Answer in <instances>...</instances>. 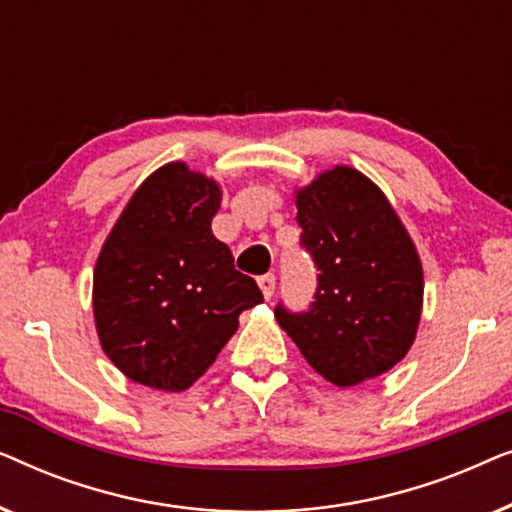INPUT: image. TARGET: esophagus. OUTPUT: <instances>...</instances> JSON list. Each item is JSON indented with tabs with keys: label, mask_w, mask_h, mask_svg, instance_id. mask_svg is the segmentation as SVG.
Instances as JSON below:
<instances>
[{
	"label": "esophagus",
	"mask_w": 512,
	"mask_h": 512,
	"mask_svg": "<svg viewBox=\"0 0 512 512\" xmlns=\"http://www.w3.org/2000/svg\"><path fill=\"white\" fill-rule=\"evenodd\" d=\"M275 284H277V277L272 275V272H268V275L258 277V286H261L265 300L272 298V293H275Z\"/></svg>",
	"instance_id": "1"
}]
</instances>
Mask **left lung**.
I'll return each mask as SVG.
<instances>
[{"mask_svg": "<svg viewBox=\"0 0 512 512\" xmlns=\"http://www.w3.org/2000/svg\"><path fill=\"white\" fill-rule=\"evenodd\" d=\"M300 247L319 270L307 310L277 303L275 319L305 361L354 387L408 354L422 314V263L391 205L368 177L335 167L298 193Z\"/></svg>", "mask_w": 512, "mask_h": 512, "instance_id": "1", "label": "left lung"}]
</instances>
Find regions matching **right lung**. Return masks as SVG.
<instances>
[{
    "label": "right lung",
    "instance_id": "add662e5",
    "mask_svg": "<svg viewBox=\"0 0 512 512\" xmlns=\"http://www.w3.org/2000/svg\"><path fill=\"white\" fill-rule=\"evenodd\" d=\"M221 191L170 163L125 207L95 265L93 307L102 349L130 380L184 391L212 366L237 317L263 303L212 235Z\"/></svg>",
    "mask_w": 512,
    "mask_h": 512
}]
</instances>
